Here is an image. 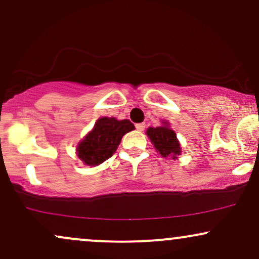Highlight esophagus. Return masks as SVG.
<instances>
[{
  "label": "esophagus",
  "instance_id": "1",
  "mask_svg": "<svg viewBox=\"0 0 259 259\" xmlns=\"http://www.w3.org/2000/svg\"><path fill=\"white\" fill-rule=\"evenodd\" d=\"M136 128L138 131H144L145 128V123H137L136 124Z\"/></svg>",
  "mask_w": 259,
  "mask_h": 259
}]
</instances>
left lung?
Listing matches in <instances>:
<instances>
[{
  "label": "left lung",
  "mask_w": 259,
  "mask_h": 259,
  "mask_svg": "<svg viewBox=\"0 0 259 259\" xmlns=\"http://www.w3.org/2000/svg\"><path fill=\"white\" fill-rule=\"evenodd\" d=\"M163 123H165L163 126L156 127V128H153V127L148 128L147 135L161 156H172V159H176V156L181 154V145H179L175 131L169 128L166 122Z\"/></svg>",
  "instance_id": "left-lung-1"
}]
</instances>
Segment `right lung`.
<instances>
[{
  "instance_id": "add662e5",
  "label": "right lung",
  "mask_w": 259,
  "mask_h": 259,
  "mask_svg": "<svg viewBox=\"0 0 259 259\" xmlns=\"http://www.w3.org/2000/svg\"><path fill=\"white\" fill-rule=\"evenodd\" d=\"M135 130L128 120L118 121L114 117H102L93 130L77 147V156L88 166H97L112 156L123 135Z\"/></svg>"
}]
</instances>
